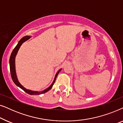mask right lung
<instances>
[{"label": "right lung", "instance_id": "obj_1", "mask_svg": "<svg viewBox=\"0 0 123 123\" xmlns=\"http://www.w3.org/2000/svg\"><path fill=\"white\" fill-rule=\"evenodd\" d=\"M30 37H31L28 36L23 37V38H22L21 39L19 40V41L18 42V44L17 45V46L15 47L14 49H13L12 53L11 55V56H10V59H9L10 72H11V77H12V80H13V81L14 82V83L16 84V85L17 86L20 87V88H21V89H22V90L24 91L25 92H26V93H27L29 94V95H40V94L44 93H45V92H48V91H49L50 89L52 88V87H53V85L55 83V80H56L57 75H58L59 73V72L60 71V70H61V69H60L59 70L58 72H57V73L56 74V75H55V77L53 83L51 84V86H50L49 87V88L46 89V90H45L44 91H41V92L33 91L27 90L26 88H25L24 87H23L22 86L21 84L19 83V82H18V80L17 77V75H16V69H15V58H16L17 54V52L18 51V50H19V48L21 47V45L23 43H25V41H27V40L29 39Z\"/></svg>", "mask_w": 123, "mask_h": 123}]
</instances>
